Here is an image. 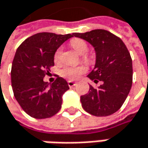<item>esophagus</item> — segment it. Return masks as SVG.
<instances>
[{
  "label": "esophagus",
  "mask_w": 148,
  "mask_h": 148,
  "mask_svg": "<svg viewBox=\"0 0 148 148\" xmlns=\"http://www.w3.org/2000/svg\"><path fill=\"white\" fill-rule=\"evenodd\" d=\"M67 84H68L69 87H70V88H71V87L75 86V85H76V82H71V81H68V82H67Z\"/></svg>",
  "instance_id": "obj_1"
}]
</instances>
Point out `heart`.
I'll list each match as a JSON object with an SVG mask.
<instances>
[{"instance_id":"heart-1","label":"heart","mask_w":148,"mask_h":148,"mask_svg":"<svg viewBox=\"0 0 148 148\" xmlns=\"http://www.w3.org/2000/svg\"><path fill=\"white\" fill-rule=\"evenodd\" d=\"M71 46L77 51L79 54H85L88 50V45L82 39H74L71 42ZM62 49L60 47L57 49V51L54 53V60L55 62H58L61 58ZM86 69L83 66H65L61 71V76L64 77L67 80L74 81L77 79L82 74L86 72Z\"/></svg>"}]
</instances>
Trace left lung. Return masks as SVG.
<instances>
[{
  "mask_svg": "<svg viewBox=\"0 0 148 148\" xmlns=\"http://www.w3.org/2000/svg\"><path fill=\"white\" fill-rule=\"evenodd\" d=\"M73 34L94 47L95 65L87 77L95 83H102L98 88L90 86L88 93L81 96L82 108L97 117L113 114L124 103L133 83V64L128 49L120 38L105 29Z\"/></svg>",
  "mask_w": 148,
  "mask_h": 148,
  "instance_id": "obj_1",
  "label": "left lung"
}]
</instances>
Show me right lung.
<instances>
[{
	"label": "right lung",
	"instance_id": "obj_1",
	"mask_svg": "<svg viewBox=\"0 0 148 148\" xmlns=\"http://www.w3.org/2000/svg\"><path fill=\"white\" fill-rule=\"evenodd\" d=\"M74 34L38 33L25 39L16 50L11 66L14 98L23 110L34 119L55 115L62 107V95L69 89L58 76L53 84L43 82L54 66V53Z\"/></svg>",
	"mask_w": 148,
	"mask_h": 148
}]
</instances>
